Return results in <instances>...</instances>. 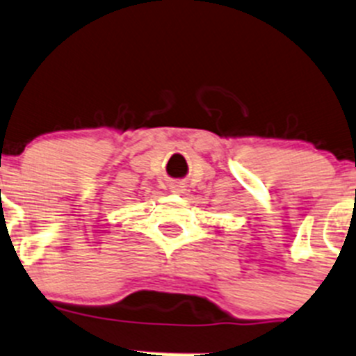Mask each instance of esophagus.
I'll return each instance as SVG.
<instances>
[{"mask_svg":"<svg viewBox=\"0 0 356 356\" xmlns=\"http://www.w3.org/2000/svg\"><path fill=\"white\" fill-rule=\"evenodd\" d=\"M169 187H171V192H175V194H184L185 192V184H181V181H172Z\"/></svg>","mask_w":356,"mask_h":356,"instance_id":"esophagus-1","label":"esophagus"}]
</instances>
